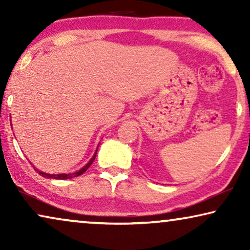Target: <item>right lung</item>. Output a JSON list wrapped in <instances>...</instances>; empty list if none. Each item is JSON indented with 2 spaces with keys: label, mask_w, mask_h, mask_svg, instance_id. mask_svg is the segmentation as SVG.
<instances>
[{
  "label": "right lung",
  "mask_w": 250,
  "mask_h": 250,
  "mask_svg": "<svg viewBox=\"0 0 250 250\" xmlns=\"http://www.w3.org/2000/svg\"><path fill=\"white\" fill-rule=\"evenodd\" d=\"M97 151H98V149L95 150L94 155L92 156V158H91L90 160H88V163L86 164V165H85L84 167H82V168H81L80 170H76V172H74V173H68V174H66V173H62V174H49V173H44V172H42V170H40V169H36L35 167H34V168H35V170H37V172H39L40 175H42L43 177H46V179H54V180H68V179H73V177H77V176L82 175V174H83V173L86 172L88 167H90V166L92 165V163L94 162L95 156H97Z\"/></svg>",
  "instance_id": "obj_1"
}]
</instances>
